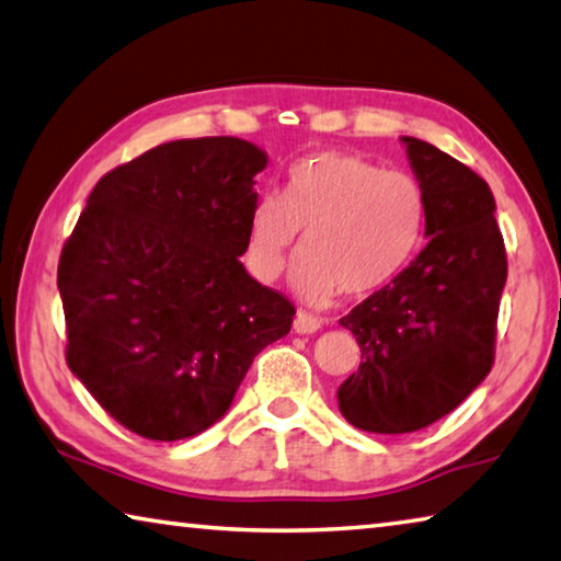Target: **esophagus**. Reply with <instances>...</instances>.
Wrapping results in <instances>:
<instances>
[{"label":"esophagus","mask_w":561,"mask_h":561,"mask_svg":"<svg viewBox=\"0 0 561 561\" xmlns=\"http://www.w3.org/2000/svg\"><path fill=\"white\" fill-rule=\"evenodd\" d=\"M293 330H296L298 335H312V332L320 330V320L308 316V312H298L296 320H293Z\"/></svg>","instance_id":"esophagus-1"}]
</instances>
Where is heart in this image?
<instances>
[{"label": "heart", "instance_id": "b5f03b06", "mask_svg": "<svg viewBox=\"0 0 561 561\" xmlns=\"http://www.w3.org/2000/svg\"><path fill=\"white\" fill-rule=\"evenodd\" d=\"M424 224L426 194L414 174L322 150L293 162L278 194L253 204L245 255L255 278L275 283L300 233L306 255L293 283L310 306H325L340 290L367 298L387 288L416 253Z\"/></svg>", "mask_w": 561, "mask_h": 561}]
</instances>
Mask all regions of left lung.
<instances>
[{
	"label": "left lung",
	"mask_w": 561,
	"mask_h": 561,
	"mask_svg": "<svg viewBox=\"0 0 561 561\" xmlns=\"http://www.w3.org/2000/svg\"><path fill=\"white\" fill-rule=\"evenodd\" d=\"M426 194V245L387 288L340 320L359 369L337 389L342 416L369 434H411L450 414L488 377L507 280L485 180L416 137H401Z\"/></svg>",
	"instance_id": "8db88e82"
}]
</instances>
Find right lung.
I'll return each mask as SVG.
<instances>
[{
    "label": "right lung",
    "mask_w": 561,
    "mask_h": 561,
    "mask_svg": "<svg viewBox=\"0 0 561 561\" xmlns=\"http://www.w3.org/2000/svg\"><path fill=\"white\" fill-rule=\"evenodd\" d=\"M265 164L239 137L157 145L95 184L64 245L66 362L137 436L202 434L290 332L296 308L239 259Z\"/></svg>",
    "instance_id": "right-lung-1"
}]
</instances>
